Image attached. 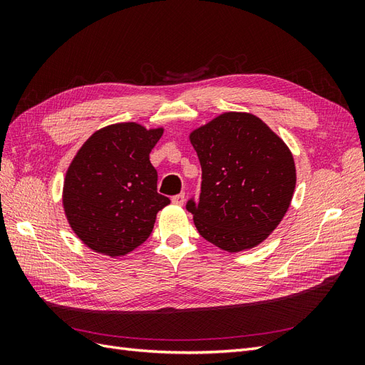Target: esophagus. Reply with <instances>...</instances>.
Instances as JSON below:
<instances>
[{"mask_svg": "<svg viewBox=\"0 0 365 365\" xmlns=\"http://www.w3.org/2000/svg\"><path fill=\"white\" fill-rule=\"evenodd\" d=\"M184 201H185V195L184 193H178V195L172 196V202L176 204V205H182Z\"/></svg>", "mask_w": 365, "mask_h": 365, "instance_id": "34e87169", "label": "esophagus"}]
</instances>
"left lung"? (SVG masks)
I'll return each instance as SVG.
<instances>
[{
	"label": "left lung",
	"instance_id": "1",
	"mask_svg": "<svg viewBox=\"0 0 365 365\" xmlns=\"http://www.w3.org/2000/svg\"><path fill=\"white\" fill-rule=\"evenodd\" d=\"M202 169L200 201L190 197L200 235L228 252L259 245L288 212L295 164L283 140L247 113H225L195 129Z\"/></svg>",
	"mask_w": 365,
	"mask_h": 365
}]
</instances>
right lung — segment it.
Masks as SVG:
<instances>
[{"instance_id": "obj_1", "label": "right lung", "mask_w": 365, "mask_h": 365, "mask_svg": "<svg viewBox=\"0 0 365 365\" xmlns=\"http://www.w3.org/2000/svg\"><path fill=\"white\" fill-rule=\"evenodd\" d=\"M163 129L138 123L106 126L85 141L63 184V210L86 247L117 257L150 236L157 213L170 204L157 192L149 153Z\"/></svg>"}]
</instances>
